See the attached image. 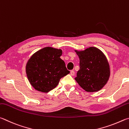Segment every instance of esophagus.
Returning a JSON list of instances; mask_svg holds the SVG:
<instances>
[{"mask_svg": "<svg viewBox=\"0 0 129 129\" xmlns=\"http://www.w3.org/2000/svg\"><path fill=\"white\" fill-rule=\"evenodd\" d=\"M70 74H71V75L74 76V75H75V72H74V71H73V70H71L70 71Z\"/></svg>", "mask_w": 129, "mask_h": 129, "instance_id": "34e87169", "label": "esophagus"}]
</instances>
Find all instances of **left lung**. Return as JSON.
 <instances>
[{"mask_svg": "<svg viewBox=\"0 0 129 129\" xmlns=\"http://www.w3.org/2000/svg\"><path fill=\"white\" fill-rule=\"evenodd\" d=\"M75 51L80 60V69L75 80L85 91H100L107 84L110 76L109 64L105 55L94 47Z\"/></svg>", "mask_w": 129, "mask_h": 129, "instance_id": "1", "label": "left lung"}]
</instances>
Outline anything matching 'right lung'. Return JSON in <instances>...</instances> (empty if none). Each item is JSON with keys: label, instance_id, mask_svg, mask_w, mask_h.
I'll return each instance as SVG.
<instances>
[{"label": "right lung", "instance_id": "1", "mask_svg": "<svg viewBox=\"0 0 129 129\" xmlns=\"http://www.w3.org/2000/svg\"><path fill=\"white\" fill-rule=\"evenodd\" d=\"M60 49L46 47L36 52L28 60L26 73L30 84L38 91L49 92L60 79L70 73L60 56Z\"/></svg>", "mask_w": 129, "mask_h": 129}]
</instances>
